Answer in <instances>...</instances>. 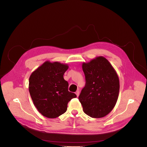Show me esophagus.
Here are the masks:
<instances>
[{"label":"esophagus","instance_id":"34e87169","mask_svg":"<svg viewBox=\"0 0 147 147\" xmlns=\"http://www.w3.org/2000/svg\"><path fill=\"white\" fill-rule=\"evenodd\" d=\"M76 96H77L78 97L79 96V90L76 92Z\"/></svg>","mask_w":147,"mask_h":147}]
</instances>
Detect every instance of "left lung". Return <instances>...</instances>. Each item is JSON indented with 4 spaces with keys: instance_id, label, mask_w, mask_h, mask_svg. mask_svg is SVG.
<instances>
[{
    "instance_id": "1",
    "label": "left lung",
    "mask_w": 147,
    "mask_h": 147,
    "mask_svg": "<svg viewBox=\"0 0 147 147\" xmlns=\"http://www.w3.org/2000/svg\"><path fill=\"white\" fill-rule=\"evenodd\" d=\"M86 86L79 100L83 111L92 118H102L110 113L117 101L120 82L114 68L100 56L82 63Z\"/></svg>"
}]
</instances>
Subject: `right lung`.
<instances>
[{"instance_id": "right-lung-1", "label": "right lung", "mask_w": 147, "mask_h": 147, "mask_svg": "<svg viewBox=\"0 0 147 147\" xmlns=\"http://www.w3.org/2000/svg\"><path fill=\"white\" fill-rule=\"evenodd\" d=\"M68 68L67 64L46 61L30 75V96L38 111L46 117L55 118L63 114L68 102L77 96L68 91V83L63 78Z\"/></svg>"}]
</instances>
